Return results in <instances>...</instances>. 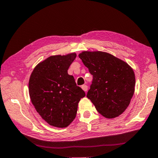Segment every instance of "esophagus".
Masks as SVG:
<instances>
[{
    "label": "esophagus",
    "instance_id": "34e87169",
    "mask_svg": "<svg viewBox=\"0 0 158 158\" xmlns=\"http://www.w3.org/2000/svg\"><path fill=\"white\" fill-rule=\"evenodd\" d=\"M81 88L84 90L85 92H86L88 90V86L86 85H81Z\"/></svg>",
    "mask_w": 158,
    "mask_h": 158
}]
</instances>
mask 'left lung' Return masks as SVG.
I'll use <instances>...</instances> for the list:
<instances>
[{
  "label": "left lung",
  "instance_id": "1",
  "mask_svg": "<svg viewBox=\"0 0 158 158\" xmlns=\"http://www.w3.org/2000/svg\"><path fill=\"white\" fill-rule=\"evenodd\" d=\"M93 76L87 97L106 118L122 114L135 92V77L127 63L101 51H84L79 54Z\"/></svg>",
  "mask_w": 158,
  "mask_h": 158
}]
</instances>
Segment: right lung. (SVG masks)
Returning a JSON list of instances; mask_svg holds the SVG:
<instances>
[{"label": "right lung", "instance_id": "1", "mask_svg": "<svg viewBox=\"0 0 158 158\" xmlns=\"http://www.w3.org/2000/svg\"><path fill=\"white\" fill-rule=\"evenodd\" d=\"M75 53L49 56L34 68L29 81V94L36 110L48 124L65 128L75 118L78 103L85 96L68 70Z\"/></svg>", "mask_w": 158, "mask_h": 158}]
</instances>
